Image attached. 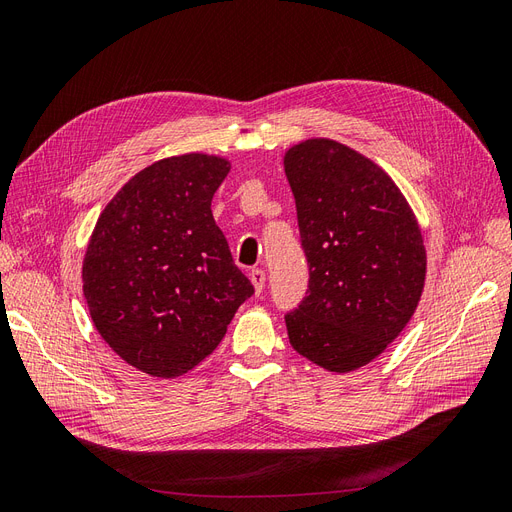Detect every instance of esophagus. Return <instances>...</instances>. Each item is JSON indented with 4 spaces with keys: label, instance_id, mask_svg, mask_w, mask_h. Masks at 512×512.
<instances>
[{
    "label": "esophagus",
    "instance_id": "34e87169",
    "mask_svg": "<svg viewBox=\"0 0 512 512\" xmlns=\"http://www.w3.org/2000/svg\"><path fill=\"white\" fill-rule=\"evenodd\" d=\"M250 280H252V284H254V290L260 294L262 288H265L267 275H265V271H262V269H252V271H250Z\"/></svg>",
    "mask_w": 512,
    "mask_h": 512
}]
</instances>
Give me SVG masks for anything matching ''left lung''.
Segmentation results:
<instances>
[{
  "label": "left lung",
  "mask_w": 512,
  "mask_h": 512,
  "mask_svg": "<svg viewBox=\"0 0 512 512\" xmlns=\"http://www.w3.org/2000/svg\"><path fill=\"white\" fill-rule=\"evenodd\" d=\"M309 265L307 297L286 314L292 348L335 374L380 356L416 312L427 252L397 183L333 138L284 153Z\"/></svg>",
  "instance_id": "left-lung-1"
}]
</instances>
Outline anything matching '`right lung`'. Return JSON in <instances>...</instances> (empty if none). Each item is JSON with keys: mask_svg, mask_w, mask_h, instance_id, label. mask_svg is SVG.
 <instances>
[{"mask_svg": "<svg viewBox=\"0 0 512 512\" xmlns=\"http://www.w3.org/2000/svg\"><path fill=\"white\" fill-rule=\"evenodd\" d=\"M230 162L181 153L149 164L104 207L83 258L96 331L153 378L188 374L218 348L254 286L232 262L211 200Z\"/></svg>", "mask_w": 512, "mask_h": 512, "instance_id": "add662e5", "label": "right lung"}]
</instances>
